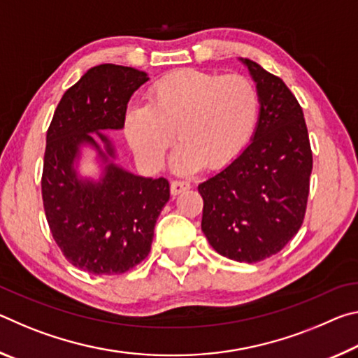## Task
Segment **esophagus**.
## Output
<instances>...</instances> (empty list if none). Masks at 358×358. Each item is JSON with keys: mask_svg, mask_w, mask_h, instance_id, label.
<instances>
[{"mask_svg": "<svg viewBox=\"0 0 358 358\" xmlns=\"http://www.w3.org/2000/svg\"><path fill=\"white\" fill-rule=\"evenodd\" d=\"M189 187H191V185L186 183V181L175 180V181H172V183H171V194H172V196H178V194L187 191V189H189Z\"/></svg>", "mask_w": 358, "mask_h": 358, "instance_id": "1", "label": "esophagus"}]
</instances>
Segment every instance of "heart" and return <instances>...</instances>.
Returning <instances> with one entry per match:
<instances>
[{"label":"heart","instance_id":"b5f03b06","mask_svg":"<svg viewBox=\"0 0 358 358\" xmlns=\"http://www.w3.org/2000/svg\"><path fill=\"white\" fill-rule=\"evenodd\" d=\"M148 101L126 107L123 131L151 169L164 164L175 131L180 141L172 156L175 171L186 175L203 164L221 169L246 147L257 123V90L240 74L175 71L151 85Z\"/></svg>","mask_w":358,"mask_h":358}]
</instances>
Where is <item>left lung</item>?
Segmentation results:
<instances>
[{
  "mask_svg": "<svg viewBox=\"0 0 358 358\" xmlns=\"http://www.w3.org/2000/svg\"><path fill=\"white\" fill-rule=\"evenodd\" d=\"M256 83L259 118L245 150L199 185L202 232L216 252L254 264L299 232L310 194L313 153L303 110L280 77L240 58Z\"/></svg>",
  "mask_w": 358,
  "mask_h": 358,
  "instance_id": "obj_1",
  "label": "left lung"
}]
</instances>
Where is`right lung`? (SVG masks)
Segmentation results:
<instances>
[{
    "mask_svg": "<svg viewBox=\"0 0 358 358\" xmlns=\"http://www.w3.org/2000/svg\"><path fill=\"white\" fill-rule=\"evenodd\" d=\"M147 80V72L134 68L94 66L63 94L47 131L41 185L48 227L64 257L88 273L120 275L141 264L171 199L166 178L141 177L118 166L104 134L123 129L131 96ZM83 146L96 151L98 180L76 172Z\"/></svg>",
    "mask_w": 358,
    "mask_h": 358,
    "instance_id": "1",
    "label": "right lung"
}]
</instances>
